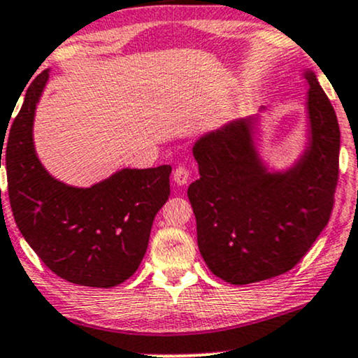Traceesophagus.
<instances>
[{
    "instance_id": "obj_1",
    "label": "esophagus",
    "mask_w": 358,
    "mask_h": 358,
    "mask_svg": "<svg viewBox=\"0 0 358 358\" xmlns=\"http://www.w3.org/2000/svg\"><path fill=\"white\" fill-rule=\"evenodd\" d=\"M188 178H190V171H188L187 168H183V166L175 168V171H173V182H175L176 185H187Z\"/></svg>"
}]
</instances>
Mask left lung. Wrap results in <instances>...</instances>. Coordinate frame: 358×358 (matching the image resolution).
Here are the masks:
<instances>
[{"instance_id":"left-lung-1","label":"left lung","mask_w":358,"mask_h":358,"mask_svg":"<svg viewBox=\"0 0 358 358\" xmlns=\"http://www.w3.org/2000/svg\"><path fill=\"white\" fill-rule=\"evenodd\" d=\"M310 136L286 171H268L254 146V119L205 134L193 146L200 178L188 187L205 264L231 285L285 274L301 261L334 210L340 127L311 71L305 72Z\"/></svg>"}]
</instances>
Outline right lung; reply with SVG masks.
<instances>
[{"label": "right lung", "instance_id": "right-lung-1", "mask_svg": "<svg viewBox=\"0 0 358 358\" xmlns=\"http://www.w3.org/2000/svg\"><path fill=\"white\" fill-rule=\"evenodd\" d=\"M47 80L48 69L27 89L8 138L0 134L15 222L57 276L80 286H117L141 264L155 215L170 196L171 166L122 168L89 188L53 178L34 146L36 102Z\"/></svg>", "mask_w": 358, "mask_h": 358}]
</instances>
